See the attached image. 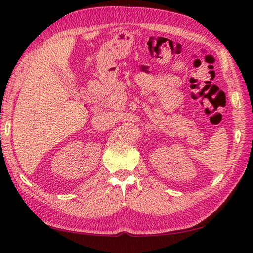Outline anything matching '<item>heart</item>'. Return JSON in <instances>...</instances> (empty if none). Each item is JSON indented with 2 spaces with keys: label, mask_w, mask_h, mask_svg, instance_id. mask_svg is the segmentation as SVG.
Returning a JSON list of instances; mask_svg holds the SVG:
<instances>
[{
  "label": "heart",
  "mask_w": 253,
  "mask_h": 253,
  "mask_svg": "<svg viewBox=\"0 0 253 253\" xmlns=\"http://www.w3.org/2000/svg\"><path fill=\"white\" fill-rule=\"evenodd\" d=\"M79 122H80V119H79V118H77V123H76V124H78Z\"/></svg>",
  "instance_id": "obj_1"
}]
</instances>
